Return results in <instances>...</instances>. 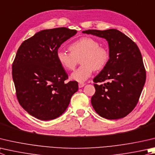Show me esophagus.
Returning <instances> with one entry per match:
<instances>
[{
    "label": "esophagus",
    "mask_w": 155,
    "mask_h": 155,
    "mask_svg": "<svg viewBox=\"0 0 155 155\" xmlns=\"http://www.w3.org/2000/svg\"><path fill=\"white\" fill-rule=\"evenodd\" d=\"M85 85V84L83 83H78V87H79V88H81V87H84Z\"/></svg>",
    "instance_id": "1"
}]
</instances>
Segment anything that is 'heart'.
<instances>
[{
    "instance_id": "obj_1",
    "label": "heart",
    "mask_w": 155,
    "mask_h": 155,
    "mask_svg": "<svg viewBox=\"0 0 155 155\" xmlns=\"http://www.w3.org/2000/svg\"><path fill=\"white\" fill-rule=\"evenodd\" d=\"M70 53L59 49L56 58L60 66L66 70H72L77 66L78 60L82 64L71 74L72 80L84 82L91 77L94 70L103 69L108 64L110 53L105 47L100 46L95 39L81 37L69 45Z\"/></svg>"
}]
</instances>
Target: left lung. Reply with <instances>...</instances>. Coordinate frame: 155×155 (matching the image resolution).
I'll return each instance as SVG.
<instances>
[{
	"label": "left lung",
	"mask_w": 155,
	"mask_h": 155,
	"mask_svg": "<svg viewBox=\"0 0 155 155\" xmlns=\"http://www.w3.org/2000/svg\"><path fill=\"white\" fill-rule=\"evenodd\" d=\"M83 32L104 38L109 46L108 62L94 78L93 108L107 119L125 117L137 105L146 81V70L138 47L116 29ZM97 82L103 84L97 85Z\"/></svg>",
	"instance_id": "obj_1"
}]
</instances>
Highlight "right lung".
Returning a JSON list of instances; mask_svg holds the SVG:
<instances>
[{
    "label": "right lung",
    "mask_w": 155,
    "mask_h": 155,
    "mask_svg": "<svg viewBox=\"0 0 155 155\" xmlns=\"http://www.w3.org/2000/svg\"><path fill=\"white\" fill-rule=\"evenodd\" d=\"M77 31L65 27L43 30L21 43L12 64V77L19 104L32 116L43 120L62 114L77 81L65 83L68 74L56 58L59 47Z\"/></svg>",
    "instance_id": "right-lung-1"
}]
</instances>
